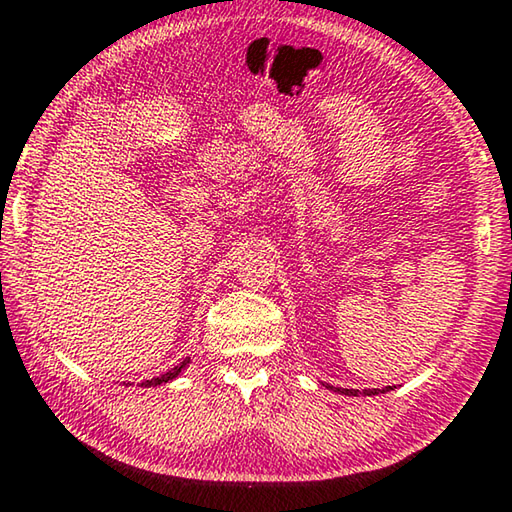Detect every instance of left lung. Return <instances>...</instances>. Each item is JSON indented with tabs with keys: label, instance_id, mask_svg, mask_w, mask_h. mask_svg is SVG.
<instances>
[{
	"label": "left lung",
	"instance_id": "8db88e82",
	"mask_svg": "<svg viewBox=\"0 0 512 512\" xmlns=\"http://www.w3.org/2000/svg\"><path fill=\"white\" fill-rule=\"evenodd\" d=\"M330 387V385H328ZM332 392H337V394H346V396H371V394H385V392H389V389L392 387H383V389H344V387H330Z\"/></svg>",
	"mask_w": 512,
	"mask_h": 512
}]
</instances>
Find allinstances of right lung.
Masks as SVG:
<instances>
[{
    "instance_id": "1",
    "label": "right lung",
    "mask_w": 512,
    "mask_h": 512,
    "mask_svg": "<svg viewBox=\"0 0 512 512\" xmlns=\"http://www.w3.org/2000/svg\"><path fill=\"white\" fill-rule=\"evenodd\" d=\"M186 364H189V358H186L184 362H180V364H177V367H173V369H170V371H166V373H161V376H159V378H152V380H143V383H141V387H157V385H164V383H170V380H173V378H177V376H180V373L184 371V367H186Z\"/></svg>"
}]
</instances>
